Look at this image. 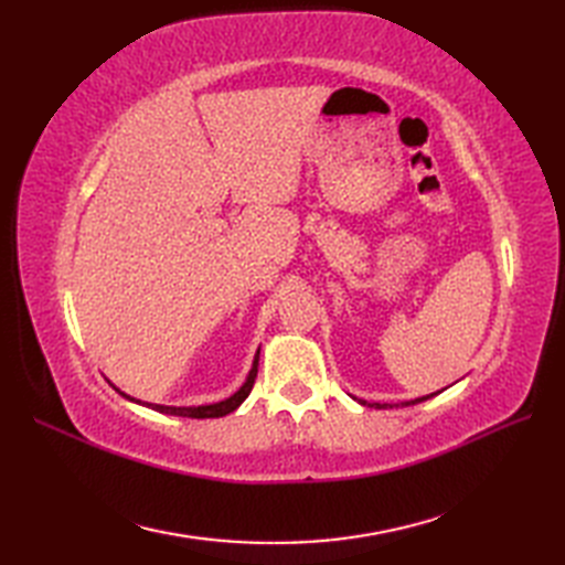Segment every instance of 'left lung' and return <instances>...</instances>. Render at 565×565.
Instances as JSON below:
<instances>
[{
  "label": "left lung",
  "instance_id": "obj_1",
  "mask_svg": "<svg viewBox=\"0 0 565 565\" xmlns=\"http://www.w3.org/2000/svg\"><path fill=\"white\" fill-rule=\"evenodd\" d=\"M434 396V393H431ZM431 396H424V398H415V401H407V403H401V405H396V407H405V405H415V403H422V401H426V398H431ZM358 403H363V405H367L365 401H358ZM370 407H393V405H380V403H374V405H370Z\"/></svg>",
  "mask_w": 565,
  "mask_h": 565
}]
</instances>
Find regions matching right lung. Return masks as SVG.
Segmentation results:
<instances>
[{"mask_svg": "<svg viewBox=\"0 0 565 565\" xmlns=\"http://www.w3.org/2000/svg\"><path fill=\"white\" fill-rule=\"evenodd\" d=\"M256 370H259V351H256V355H254V365H252V370H249V377H247V382L241 386V391L233 393L231 398L221 401V403L198 405V407H172V405H152V403H146V405H148V407H152V409H158V413H164V415H177V417H191V419L224 417V415L233 413V409L249 396V391H252L254 380H256ZM117 391H119V388H117ZM119 393H122V391H119ZM122 396H125V398H129L127 393H122ZM129 401H134V398H129ZM134 403H141V401H134Z\"/></svg>", "mask_w": 565, "mask_h": 565, "instance_id": "add662e5", "label": "right lung"}]
</instances>
